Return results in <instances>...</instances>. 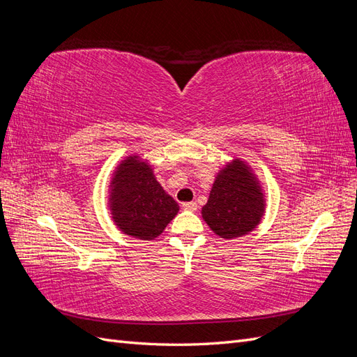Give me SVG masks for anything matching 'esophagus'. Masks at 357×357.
Returning a JSON list of instances; mask_svg holds the SVG:
<instances>
[{
	"instance_id": "obj_1",
	"label": "esophagus",
	"mask_w": 357,
	"mask_h": 357,
	"mask_svg": "<svg viewBox=\"0 0 357 357\" xmlns=\"http://www.w3.org/2000/svg\"><path fill=\"white\" fill-rule=\"evenodd\" d=\"M181 208L186 210V211H197L198 205H197V202H193V201L192 202H183Z\"/></svg>"
}]
</instances>
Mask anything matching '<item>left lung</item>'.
<instances>
[{"instance_id": "8db88e82", "label": "left lung", "mask_w": 357, "mask_h": 357, "mask_svg": "<svg viewBox=\"0 0 357 357\" xmlns=\"http://www.w3.org/2000/svg\"><path fill=\"white\" fill-rule=\"evenodd\" d=\"M265 211L261 186L243 160L226 165L213 183L202 219L220 238H236L253 231Z\"/></svg>"}]
</instances>
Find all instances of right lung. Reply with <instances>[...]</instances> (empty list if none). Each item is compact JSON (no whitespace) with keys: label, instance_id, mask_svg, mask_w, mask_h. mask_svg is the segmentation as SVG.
<instances>
[{"label":"right lung","instance_id":"right-lung-1","mask_svg":"<svg viewBox=\"0 0 357 357\" xmlns=\"http://www.w3.org/2000/svg\"><path fill=\"white\" fill-rule=\"evenodd\" d=\"M110 210L117 228L138 240H155L178 213L147 162L129 156L114 171Z\"/></svg>","mask_w":357,"mask_h":357}]
</instances>
